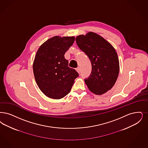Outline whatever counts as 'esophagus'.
<instances>
[{"mask_svg":"<svg viewBox=\"0 0 148 148\" xmlns=\"http://www.w3.org/2000/svg\"><path fill=\"white\" fill-rule=\"evenodd\" d=\"M76 71H77V72L78 73H80V68L78 67V68H76Z\"/></svg>","mask_w":148,"mask_h":148,"instance_id":"esophagus-1","label":"esophagus"}]
</instances>
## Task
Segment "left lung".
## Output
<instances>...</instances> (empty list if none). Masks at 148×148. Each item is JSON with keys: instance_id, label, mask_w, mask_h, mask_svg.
I'll use <instances>...</instances> for the list:
<instances>
[{"instance_id": "left-lung-1", "label": "left lung", "mask_w": 148, "mask_h": 148, "mask_svg": "<svg viewBox=\"0 0 148 148\" xmlns=\"http://www.w3.org/2000/svg\"><path fill=\"white\" fill-rule=\"evenodd\" d=\"M75 40L91 63L92 71L84 80L85 84L95 94H105L111 89L118 77L119 64L115 49L102 37L92 32L78 36Z\"/></svg>"}]
</instances>
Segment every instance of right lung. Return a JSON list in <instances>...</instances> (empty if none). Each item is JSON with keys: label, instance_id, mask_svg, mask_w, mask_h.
Segmentation results:
<instances>
[{"label": "right lung", "instance_id": "right-lung-1", "mask_svg": "<svg viewBox=\"0 0 148 148\" xmlns=\"http://www.w3.org/2000/svg\"><path fill=\"white\" fill-rule=\"evenodd\" d=\"M75 41V37L54 36L38 48L33 64L36 82L48 97L60 99L68 94L79 76L68 66L64 54Z\"/></svg>", "mask_w": 148, "mask_h": 148}]
</instances>
